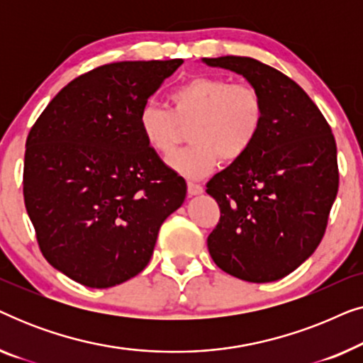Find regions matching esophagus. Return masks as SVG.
Masks as SVG:
<instances>
[{
	"label": "esophagus",
	"instance_id": "obj_1",
	"mask_svg": "<svg viewBox=\"0 0 363 363\" xmlns=\"http://www.w3.org/2000/svg\"><path fill=\"white\" fill-rule=\"evenodd\" d=\"M201 193H203L201 185H198V183H193V182H188V195L196 196V195H201Z\"/></svg>",
	"mask_w": 363,
	"mask_h": 363
}]
</instances>
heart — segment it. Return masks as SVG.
I'll return each instance as SVG.
<instances>
[{
    "instance_id": "1",
    "label": "heart",
    "mask_w": 363,
    "mask_h": 363,
    "mask_svg": "<svg viewBox=\"0 0 363 363\" xmlns=\"http://www.w3.org/2000/svg\"><path fill=\"white\" fill-rule=\"evenodd\" d=\"M172 111L148 101L138 111V130L147 147L170 157L183 128L191 125L193 145L175 153L168 165L186 178H203L220 165L245 155L264 123V101L251 84L226 77L198 76L170 94Z\"/></svg>"
}]
</instances>
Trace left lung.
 <instances>
[{
    "label": "left lung",
    "mask_w": 363,
    "mask_h": 363,
    "mask_svg": "<svg viewBox=\"0 0 363 363\" xmlns=\"http://www.w3.org/2000/svg\"><path fill=\"white\" fill-rule=\"evenodd\" d=\"M261 92L264 123L252 147L208 182L221 218L208 236L218 267L247 282L291 274L319 246L339 190L329 123L301 86L252 57H203Z\"/></svg>",
    "instance_id": "obj_1"
}]
</instances>
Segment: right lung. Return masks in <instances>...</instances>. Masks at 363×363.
<instances>
[{"label":"right lung","mask_w":363,"mask_h":363,"mask_svg":"<svg viewBox=\"0 0 363 363\" xmlns=\"http://www.w3.org/2000/svg\"><path fill=\"white\" fill-rule=\"evenodd\" d=\"M183 64H106L69 82L26 140L24 205L43 256L96 289L145 269L186 183L143 142L137 116Z\"/></svg>","instance_id":"add662e5"}]
</instances>
